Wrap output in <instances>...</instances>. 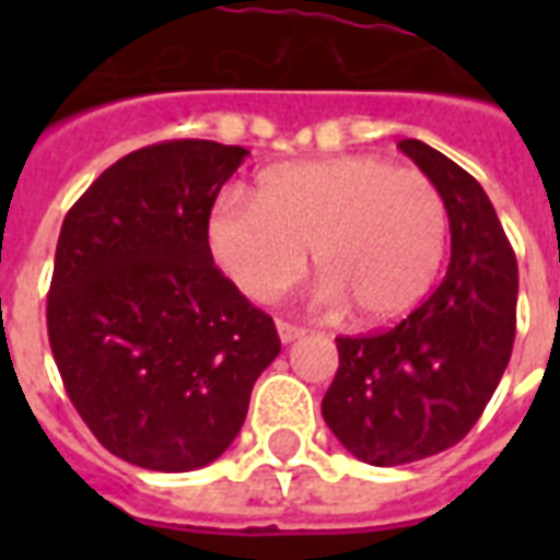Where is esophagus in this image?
Masks as SVG:
<instances>
[{"mask_svg": "<svg viewBox=\"0 0 560 560\" xmlns=\"http://www.w3.org/2000/svg\"><path fill=\"white\" fill-rule=\"evenodd\" d=\"M279 337H281V342L288 346V342L299 340V337H305V328H299V325L284 323V319H281V323H279Z\"/></svg>", "mask_w": 560, "mask_h": 560, "instance_id": "esophagus-1", "label": "esophagus"}]
</instances>
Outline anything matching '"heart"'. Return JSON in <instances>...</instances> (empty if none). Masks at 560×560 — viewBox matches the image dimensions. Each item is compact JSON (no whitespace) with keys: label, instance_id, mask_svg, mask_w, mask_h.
Listing matches in <instances>:
<instances>
[{"label":"heart","instance_id":"heart-1","mask_svg":"<svg viewBox=\"0 0 560 560\" xmlns=\"http://www.w3.org/2000/svg\"><path fill=\"white\" fill-rule=\"evenodd\" d=\"M206 237L220 270L253 302L293 288L314 246L319 307H351L360 325H386L433 288L447 249V209L421 171L334 156L267 171L255 200L223 191Z\"/></svg>","mask_w":560,"mask_h":560}]
</instances>
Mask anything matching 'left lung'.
Masks as SVG:
<instances>
[{"label": "left lung", "mask_w": 560, "mask_h": 560, "mask_svg": "<svg viewBox=\"0 0 560 560\" xmlns=\"http://www.w3.org/2000/svg\"><path fill=\"white\" fill-rule=\"evenodd\" d=\"M398 148L442 191L451 264L395 328L337 337L323 418L366 465L395 468L462 442L503 377L517 325V258L477 179L430 144Z\"/></svg>", "instance_id": "left-lung-1"}]
</instances>
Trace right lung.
I'll return each instance as SVG.
<instances>
[{
    "label": "right lung",
    "mask_w": 560,
    "mask_h": 560,
    "mask_svg": "<svg viewBox=\"0 0 560 560\" xmlns=\"http://www.w3.org/2000/svg\"><path fill=\"white\" fill-rule=\"evenodd\" d=\"M246 148L148 144L109 165L60 229L48 342L66 395L113 456L209 465L244 427L276 325L211 258L209 211Z\"/></svg>",
    "instance_id": "add662e5"
}]
</instances>
